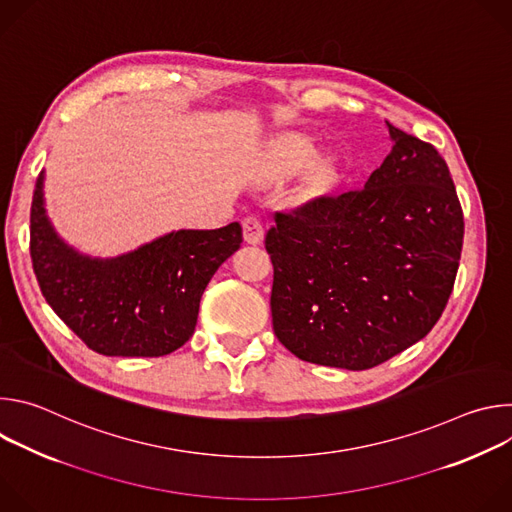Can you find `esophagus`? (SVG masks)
I'll return each instance as SVG.
<instances>
[{
	"mask_svg": "<svg viewBox=\"0 0 512 512\" xmlns=\"http://www.w3.org/2000/svg\"><path fill=\"white\" fill-rule=\"evenodd\" d=\"M243 237L249 245H259L265 237V231H263V225L257 216H247L243 221Z\"/></svg>",
	"mask_w": 512,
	"mask_h": 512,
	"instance_id": "34e87169",
	"label": "esophagus"
}]
</instances>
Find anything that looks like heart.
<instances>
[{"instance_id": "obj_1", "label": "heart", "mask_w": 512, "mask_h": 512, "mask_svg": "<svg viewBox=\"0 0 512 512\" xmlns=\"http://www.w3.org/2000/svg\"><path fill=\"white\" fill-rule=\"evenodd\" d=\"M316 156V145L306 135H285L269 152V170L273 176L283 178L296 174ZM312 162V161H311ZM313 163V162H312ZM332 184V164L328 160H315L308 166L302 182L304 196H318Z\"/></svg>"}]
</instances>
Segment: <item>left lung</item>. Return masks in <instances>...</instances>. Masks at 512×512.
<instances>
[{"instance_id":"obj_1","label":"left lung","mask_w":512,"mask_h":512,"mask_svg":"<svg viewBox=\"0 0 512 512\" xmlns=\"http://www.w3.org/2000/svg\"><path fill=\"white\" fill-rule=\"evenodd\" d=\"M391 154L364 188L275 212L277 340L324 367L367 371L440 320L462 255L464 216L448 164L391 123Z\"/></svg>"}]
</instances>
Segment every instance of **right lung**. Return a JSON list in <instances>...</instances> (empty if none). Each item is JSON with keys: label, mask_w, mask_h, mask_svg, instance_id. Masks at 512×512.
<instances>
[{"label": "right lung", "mask_w": 512, "mask_h": 512, "mask_svg": "<svg viewBox=\"0 0 512 512\" xmlns=\"http://www.w3.org/2000/svg\"><path fill=\"white\" fill-rule=\"evenodd\" d=\"M243 243L239 223L172 231L139 249L99 259L66 245L44 208V172L30 210V255L48 306L91 350L164 356L190 340L204 289Z\"/></svg>", "instance_id": "1"}]
</instances>
